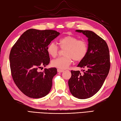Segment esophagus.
I'll return each instance as SVG.
<instances>
[{
  "mask_svg": "<svg viewBox=\"0 0 121 121\" xmlns=\"http://www.w3.org/2000/svg\"><path fill=\"white\" fill-rule=\"evenodd\" d=\"M57 71H58V72H59V73H62L64 71V70H62V69H58V70H57Z\"/></svg>",
  "mask_w": 121,
  "mask_h": 121,
  "instance_id": "34e87169",
  "label": "esophagus"
}]
</instances>
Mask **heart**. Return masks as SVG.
Returning <instances> with one entry per match:
<instances>
[{
  "label": "heart",
  "mask_w": 121,
  "mask_h": 121,
  "mask_svg": "<svg viewBox=\"0 0 121 121\" xmlns=\"http://www.w3.org/2000/svg\"><path fill=\"white\" fill-rule=\"evenodd\" d=\"M59 44L62 49H65V56L60 57L52 61L53 67L65 69L68 68L73 62V60L77 62L83 60L86 56L88 45L84 40H81L73 36H66L59 40ZM59 48L54 42H51L47 48L48 54L51 56L56 57L58 54Z\"/></svg>",
  "instance_id": "obj_1"
}]
</instances>
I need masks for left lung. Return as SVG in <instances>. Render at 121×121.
<instances>
[{
	"instance_id": "8db88e82",
	"label": "left lung",
	"mask_w": 121,
	"mask_h": 121,
	"mask_svg": "<svg viewBox=\"0 0 121 121\" xmlns=\"http://www.w3.org/2000/svg\"><path fill=\"white\" fill-rule=\"evenodd\" d=\"M88 38L86 56L77 67L84 69L71 70L68 81L69 90L76 98L84 99L92 97L101 89L109 73L110 67L109 48L103 39L89 30H77Z\"/></svg>"
}]
</instances>
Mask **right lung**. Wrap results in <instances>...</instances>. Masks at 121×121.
<instances>
[{
    "mask_svg": "<svg viewBox=\"0 0 121 121\" xmlns=\"http://www.w3.org/2000/svg\"><path fill=\"white\" fill-rule=\"evenodd\" d=\"M60 33L53 30H27L14 45L9 54L10 68L14 83L26 95L40 98L50 92L56 68L39 70L50 63L48 44Z\"/></svg>",
    "mask_w": 121,
    "mask_h": 121,
    "instance_id": "1",
    "label": "right lung"
}]
</instances>
